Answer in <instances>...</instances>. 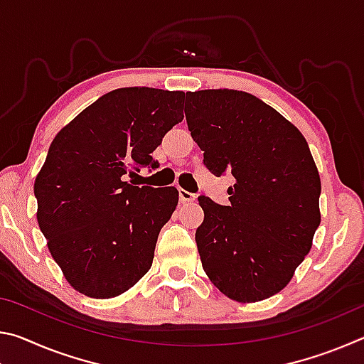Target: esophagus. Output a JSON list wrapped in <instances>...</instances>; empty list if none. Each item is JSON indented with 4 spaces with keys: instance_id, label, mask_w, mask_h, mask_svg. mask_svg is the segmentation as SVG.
<instances>
[{
    "instance_id": "esophagus-1",
    "label": "esophagus",
    "mask_w": 364,
    "mask_h": 364,
    "mask_svg": "<svg viewBox=\"0 0 364 364\" xmlns=\"http://www.w3.org/2000/svg\"><path fill=\"white\" fill-rule=\"evenodd\" d=\"M180 200L181 202H193V200H196V196L193 193H189V191L180 188Z\"/></svg>"
}]
</instances>
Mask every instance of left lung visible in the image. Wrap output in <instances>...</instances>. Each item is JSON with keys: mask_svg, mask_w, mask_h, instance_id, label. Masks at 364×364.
<instances>
[{"mask_svg": "<svg viewBox=\"0 0 364 364\" xmlns=\"http://www.w3.org/2000/svg\"><path fill=\"white\" fill-rule=\"evenodd\" d=\"M184 114L205 167L236 180L230 205L199 197L202 267L231 300L268 299L291 282L321 223V180L310 147L278 110L244 91H189Z\"/></svg>", "mask_w": 364, "mask_h": 364, "instance_id": "obj_1", "label": "left lung"}]
</instances>
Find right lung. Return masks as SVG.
Returning a JSON list of instances; mask_svg holds the SVG:
<instances>
[{
  "instance_id": "add662e5",
  "label": "right lung",
  "mask_w": 364,
  "mask_h": 364,
  "mask_svg": "<svg viewBox=\"0 0 364 364\" xmlns=\"http://www.w3.org/2000/svg\"><path fill=\"white\" fill-rule=\"evenodd\" d=\"M183 91L120 88L60 130L35 178L36 220L67 282L91 299H112L151 269L176 188L133 186L139 165L183 120Z\"/></svg>"
}]
</instances>
